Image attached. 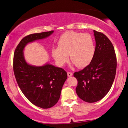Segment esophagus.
I'll list each match as a JSON object with an SVG mask.
<instances>
[{
  "instance_id": "esophagus-1",
  "label": "esophagus",
  "mask_w": 128,
  "mask_h": 128,
  "mask_svg": "<svg viewBox=\"0 0 128 128\" xmlns=\"http://www.w3.org/2000/svg\"><path fill=\"white\" fill-rule=\"evenodd\" d=\"M67 75H68V76L70 77V76H72L73 74L72 73V72H67Z\"/></svg>"
}]
</instances>
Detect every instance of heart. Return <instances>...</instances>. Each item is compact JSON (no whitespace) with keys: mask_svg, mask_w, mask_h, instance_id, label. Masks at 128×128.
Listing matches in <instances>:
<instances>
[{"mask_svg":"<svg viewBox=\"0 0 128 128\" xmlns=\"http://www.w3.org/2000/svg\"><path fill=\"white\" fill-rule=\"evenodd\" d=\"M94 52V43L89 34L69 31L61 36L58 47L52 48V54L58 66H63L69 55L74 64L78 68H84L91 62Z\"/></svg>","mask_w":128,"mask_h":128,"instance_id":"1","label":"heart"}]
</instances>
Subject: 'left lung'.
<instances>
[{
	"mask_svg": "<svg viewBox=\"0 0 128 128\" xmlns=\"http://www.w3.org/2000/svg\"><path fill=\"white\" fill-rule=\"evenodd\" d=\"M96 48L90 63L74 76L78 80L76 92L88 102L102 99L110 90L116 76V58L112 43L102 32L93 30Z\"/></svg>",
	"mask_w": 128,
	"mask_h": 128,
	"instance_id": "left-lung-1",
	"label": "left lung"
}]
</instances>
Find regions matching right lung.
<instances>
[{"mask_svg":"<svg viewBox=\"0 0 128 128\" xmlns=\"http://www.w3.org/2000/svg\"><path fill=\"white\" fill-rule=\"evenodd\" d=\"M53 32L26 36L18 44L14 53L13 70L18 86L30 102L42 108H49L58 102L67 74L62 68L48 63L43 66L28 64L23 50L29 43L46 38Z\"/></svg>","mask_w":128,"mask_h":128,"instance_id":"right-lung-1","label":"right lung"}]
</instances>
